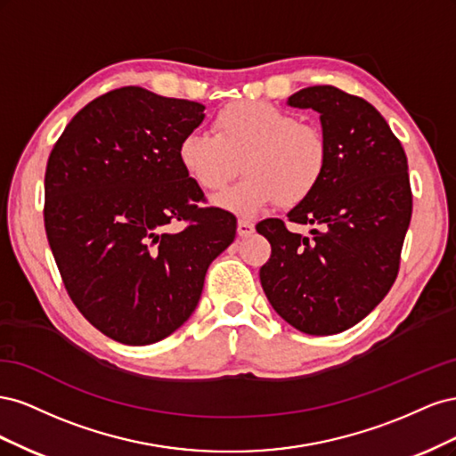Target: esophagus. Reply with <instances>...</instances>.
I'll list each match as a JSON object with an SVG mask.
<instances>
[{
  "label": "esophagus",
  "mask_w": 456,
  "mask_h": 456,
  "mask_svg": "<svg viewBox=\"0 0 456 456\" xmlns=\"http://www.w3.org/2000/svg\"><path fill=\"white\" fill-rule=\"evenodd\" d=\"M255 232V224L249 223V220H240L238 223V236L240 238H249Z\"/></svg>",
  "instance_id": "obj_1"
}]
</instances>
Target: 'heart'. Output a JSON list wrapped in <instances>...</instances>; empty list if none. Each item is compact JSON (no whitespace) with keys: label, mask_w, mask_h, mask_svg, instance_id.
<instances>
[{"label":"heart","mask_w":456,"mask_h":456,"mask_svg":"<svg viewBox=\"0 0 456 456\" xmlns=\"http://www.w3.org/2000/svg\"><path fill=\"white\" fill-rule=\"evenodd\" d=\"M327 156L320 129L262 101L228 104L215 118V134L194 131L178 142V161L205 190L226 186L241 161L245 176L213 200L240 216H255L275 201L295 207L308 200L322 183Z\"/></svg>","instance_id":"1"}]
</instances>
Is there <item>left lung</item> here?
I'll use <instances>...</instances> for the list:
<instances>
[{
  "label": "left lung",
  "mask_w": 456,
  "mask_h": 456,
  "mask_svg": "<svg viewBox=\"0 0 456 456\" xmlns=\"http://www.w3.org/2000/svg\"><path fill=\"white\" fill-rule=\"evenodd\" d=\"M293 108L320 114L327 167L314 194L287 218L312 236L266 218L256 232L272 245L260 283L272 308L306 335L360 323L390 291L411 223L407 156L379 110L330 86L300 89Z\"/></svg>",
  "instance_id": "8db88e82"
}]
</instances>
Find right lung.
Here are the masks:
<instances>
[{"label":"right lung","instance_id":"obj_1","mask_svg":"<svg viewBox=\"0 0 456 456\" xmlns=\"http://www.w3.org/2000/svg\"><path fill=\"white\" fill-rule=\"evenodd\" d=\"M205 106L142 87L110 91L68 123L45 171V232L86 320L129 346L154 344L194 314L207 268L238 220L200 209L178 142ZM188 222L171 232L169 225Z\"/></svg>","mask_w":456,"mask_h":456}]
</instances>
